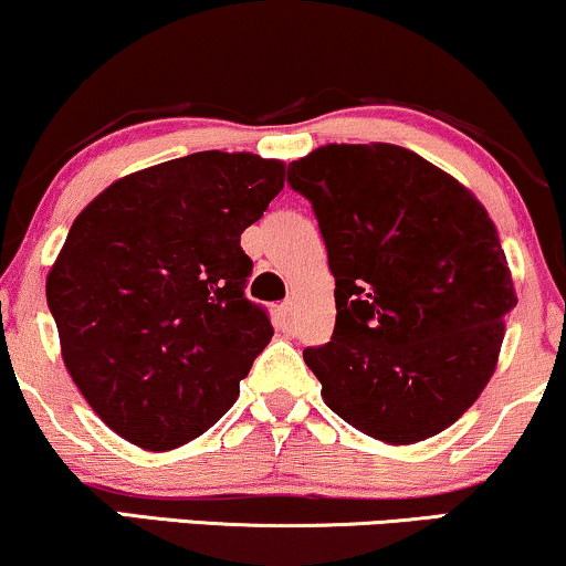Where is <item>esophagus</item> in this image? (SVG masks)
<instances>
[{
  "label": "esophagus",
  "mask_w": 566,
  "mask_h": 566,
  "mask_svg": "<svg viewBox=\"0 0 566 566\" xmlns=\"http://www.w3.org/2000/svg\"><path fill=\"white\" fill-rule=\"evenodd\" d=\"M295 316H297L295 300H284V303L276 307V321H279V326H282V328H290L292 321H295Z\"/></svg>",
  "instance_id": "34e87169"
}]
</instances>
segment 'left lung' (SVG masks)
I'll return each mask as SVG.
<instances>
[{"instance_id":"1","label":"left lung","mask_w":566,"mask_h":566,"mask_svg":"<svg viewBox=\"0 0 566 566\" xmlns=\"http://www.w3.org/2000/svg\"><path fill=\"white\" fill-rule=\"evenodd\" d=\"M334 274L332 342L305 347L357 431L423 441L481 397L517 305L496 227L447 171L391 143L324 146L287 167Z\"/></svg>"}]
</instances>
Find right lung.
Wrapping results in <instances>:
<instances>
[{"label": "right lung", "instance_id": "add662e5", "mask_svg": "<svg viewBox=\"0 0 566 566\" xmlns=\"http://www.w3.org/2000/svg\"><path fill=\"white\" fill-rule=\"evenodd\" d=\"M284 188V164L200 151L135 171L70 227L46 303L93 412L151 452L217 423L274 326L245 297L240 234Z\"/></svg>", "mask_w": 566, "mask_h": 566}]
</instances>
